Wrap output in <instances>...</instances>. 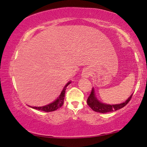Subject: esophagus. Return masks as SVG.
<instances>
[{
  "label": "esophagus",
  "instance_id": "1",
  "mask_svg": "<svg viewBox=\"0 0 147 147\" xmlns=\"http://www.w3.org/2000/svg\"><path fill=\"white\" fill-rule=\"evenodd\" d=\"M89 76H90V72L89 69L87 68H85L83 69L82 72V76L83 78H89Z\"/></svg>",
  "mask_w": 147,
  "mask_h": 147
}]
</instances>
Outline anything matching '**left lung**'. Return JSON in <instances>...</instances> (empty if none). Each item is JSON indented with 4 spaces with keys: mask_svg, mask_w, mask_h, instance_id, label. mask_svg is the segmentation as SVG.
Returning <instances> with one entry per match:
<instances>
[{
    "mask_svg": "<svg viewBox=\"0 0 147 147\" xmlns=\"http://www.w3.org/2000/svg\"><path fill=\"white\" fill-rule=\"evenodd\" d=\"M132 95L133 94L129 97V98L125 101V102L119 104V105H106L105 103L99 102V101L97 100V98L95 97L94 89L92 88L91 94H89V96L87 98V105L89 106V107L91 108L92 110H94V112L105 114V113L116 111V110H118L119 109H120V108L124 107L126 105H127V103L129 102L131 98L132 97Z\"/></svg>",
    "mask_w": 147,
    "mask_h": 147,
    "instance_id": "1",
    "label": "left lung"
}]
</instances>
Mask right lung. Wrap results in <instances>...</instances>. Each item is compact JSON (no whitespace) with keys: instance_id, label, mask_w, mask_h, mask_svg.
I'll use <instances>...</instances> for the list:
<instances>
[{"instance_id":"1","label":"right lung","mask_w":147,"mask_h":147,"mask_svg":"<svg viewBox=\"0 0 147 147\" xmlns=\"http://www.w3.org/2000/svg\"><path fill=\"white\" fill-rule=\"evenodd\" d=\"M70 82H69L68 83H67V85L64 87V89L62 90V92H61L60 96L58 98L56 99L55 101H54L53 102H52L51 104H49L48 105L44 106V107H32L33 108L36 110H41V111H44V112H53L55 111V110H57L58 108H60L61 107H62L63 104H64V96H65V91L66 89V87L67 85H69Z\"/></svg>"}]
</instances>
